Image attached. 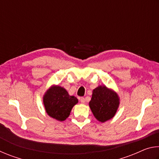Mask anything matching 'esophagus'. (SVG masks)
Instances as JSON below:
<instances>
[{"label":"esophagus","instance_id":"34e87169","mask_svg":"<svg viewBox=\"0 0 159 159\" xmlns=\"http://www.w3.org/2000/svg\"><path fill=\"white\" fill-rule=\"evenodd\" d=\"M80 102H81L82 104H85V99L84 98H80Z\"/></svg>","mask_w":159,"mask_h":159}]
</instances>
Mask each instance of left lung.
I'll return each mask as SVG.
<instances>
[{
    "label": "left lung",
    "instance_id": "left-lung-1",
    "mask_svg": "<svg viewBox=\"0 0 159 159\" xmlns=\"http://www.w3.org/2000/svg\"><path fill=\"white\" fill-rule=\"evenodd\" d=\"M89 105L97 119L105 122L114 116L119 105V99L116 93L106 86H99L93 90Z\"/></svg>",
    "mask_w": 159,
    "mask_h": 159
}]
</instances>
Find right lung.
<instances>
[{
    "label": "right lung",
    "instance_id": "1",
    "mask_svg": "<svg viewBox=\"0 0 159 159\" xmlns=\"http://www.w3.org/2000/svg\"><path fill=\"white\" fill-rule=\"evenodd\" d=\"M43 103L50 116L62 121L69 116L73 107L78 103V99L69 95L64 88L56 85L45 94Z\"/></svg>",
    "mask_w": 159,
    "mask_h": 159
}]
</instances>
